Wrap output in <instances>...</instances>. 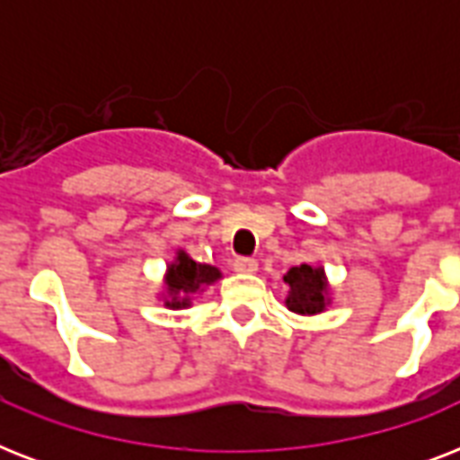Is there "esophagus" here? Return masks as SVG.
Masks as SVG:
<instances>
[{
    "label": "esophagus",
    "instance_id": "34e87169",
    "mask_svg": "<svg viewBox=\"0 0 460 460\" xmlns=\"http://www.w3.org/2000/svg\"><path fill=\"white\" fill-rule=\"evenodd\" d=\"M234 272H238V274L258 272V262H255L252 258H236L234 260Z\"/></svg>",
    "mask_w": 460,
    "mask_h": 460
}]
</instances>
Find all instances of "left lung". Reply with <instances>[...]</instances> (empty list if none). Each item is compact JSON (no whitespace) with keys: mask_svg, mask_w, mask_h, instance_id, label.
Returning a JSON list of instances; mask_svg holds the SVG:
<instances>
[{"mask_svg":"<svg viewBox=\"0 0 460 460\" xmlns=\"http://www.w3.org/2000/svg\"><path fill=\"white\" fill-rule=\"evenodd\" d=\"M288 287L287 307L296 314H320L332 305V287H329L324 267L296 265L284 274Z\"/></svg>","mask_w":460,"mask_h":460,"instance_id":"1","label":"left lung"}]
</instances>
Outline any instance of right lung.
Instances as JSON below:
<instances>
[{
    "instance_id": "1",
    "label": "right lung",
    "mask_w": 460,
    "mask_h": 460,
    "mask_svg": "<svg viewBox=\"0 0 460 460\" xmlns=\"http://www.w3.org/2000/svg\"><path fill=\"white\" fill-rule=\"evenodd\" d=\"M219 279H222V272L217 267L195 262L183 248H179L172 262H166L162 291L157 298L169 310H183L193 305L195 298Z\"/></svg>"
}]
</instances>
